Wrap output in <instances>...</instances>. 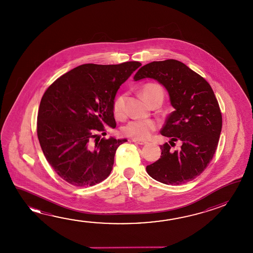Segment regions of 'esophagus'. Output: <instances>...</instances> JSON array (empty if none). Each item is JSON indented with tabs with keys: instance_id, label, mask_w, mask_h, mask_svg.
Returning <instances> with one entry per match:
<instances>
[{
	"instance_id": "1",
	"label": "esophagus",
	"mask_w": 253,
	"mask_h": 253,
	"mask_svg": "<svg viewBox=\"0 0 253 253\" xmlns=\"http://www.w3.org/2000/svg\"><path fill=\"white\" fill-rule=\"evenodd\" d=\"M133 142L134 143H136V144H138V145H145L147 142H145L144 140H141V139H137V138H133Z\"/></svg>"
}]
</instances>
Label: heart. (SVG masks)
Here are the masks:
<instances>
[{
  "instance_id": "heart-1",
  "label": "heart",
  "mask_w": 253,
  "mask_h": 253,
  "mask_svg": "<svg viewBox=\"0 0 253 253\" xmlns=\"http://www.w3.org/2000/svg\"><path fill=\"white\" fill-rule=\"evenodd\" d=\"M141 92L145 100L149 104L156 99L163 100L164 97L163 89L158 84H146L142 88ZM125 96L124 94L116 96L113 101V112L116 118H123L125 116ZM157 128V123L153 120H133L130 121L123 128V133L125 136L132 138L146 139Z\"/></svg>"
}]
</instances>
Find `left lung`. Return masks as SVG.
Segmentation results:
<instances>
[{"mask_svg": "<svg viewBox=\"0 0 253 253\" xmlns=\"http://www.w3.org/2000/svg\"><path fill=\"white\" fill-rule=\"evenodd\" d=\"M146 78L164 85L174 108L167 118L162 135L182 143L174 152L168 143L161 145V158L146 167V171L165 184L190 182L207 169L217 149L222 127L218 100L206 79L174 59L145 64L134 80Z\"/></svg>", "mask_w": 253, "mask_h": 253, "instance_id": "8db88e82", "label": "left lung"}]
</instances>
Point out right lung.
Masks as SVG:
<instances>
[{
  "instance_id": "right-lung-1",
  "label": "right lung",
  "mask_w": 253,
  "mask_h": 253,
  "mask_svg": "<svg viewBox=\"0 0 253 253\" xmlns=\"http://www.w3.org/2000/svg\"><path fill=\"white\" fill-rule=\"evenodd\" d=\"M139 62L83 64L56 79L43 94L37 135L43 153L61 178L74 186H93L112 171L115 154L126 139L98 137L116 128L113 101Z\"/></svg>"
}]
</instances>
